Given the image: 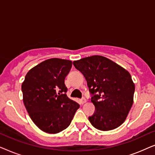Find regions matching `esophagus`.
<instances>
[{
  "instance_id": "1",
  "label": "esophagus",
  "mask_w": 155,
  "mask_h": 155,
  "mask_svg": "<svg viewBox=\"0 0 155 155\" xmlns=\"http://www.w3.org/2000/svg\"><path fill=\"white\" fill-rule=\"evenodd\" d=\"M86 99H81V100H80V103L82 104H84V103H86Z\"/></svg>"
}]
</instances>
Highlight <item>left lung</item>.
Here are the masks:
<instances>
[{"label": "left lung", "mask_w": 155, "mask_h": 155, "mask_svg": "<svg viewBox=\"0 0 155 155\" xmlns=\"http://www.w3.org/2000/svg\"><path fill=\"white\" fill-rule=\"evenodd\" d=\"M87 80L94 113L89 120L95 128L107 131L119 127L133 104L135 84L128 71L110 59L92 56L74 61Z\"/></svg>", "instance_id": "1"}]
</instances>
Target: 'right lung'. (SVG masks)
Listing matches in <instances>:
<instances>
[{"label":"right lung","instance_id":"obj_1","mask_svg":"<svg viewBox=\"0 0 155 155\" xmlns=\"http://www.w3.org/2000/svg\"><path fill=\"white\" fill-rule=\"evenodd\" d=\"M71 61L46 60L29 70L22 84L23 102L29 116L44 132L56 134L71 124L80 105L65 93V78Z\"/></svg>","mask_w":155,"mask_h":155}]
</instances>
